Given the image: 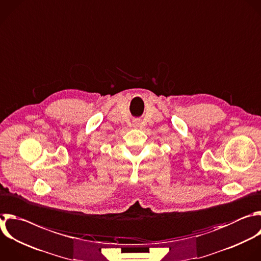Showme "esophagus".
I'll return each instance as SVG.
<instances>
[{
	"instance_id": "34e87169",
	"label": "esophagus",
	"mask_w": 261,
	"mask_h": 261,
	"mask_svg": "<svg viewBox=\"0 0 261 261\" xmlns=\"http://www.w3.org/2000/svg\"><path fill=\"white\" fill-rule=\"evenodd\" d=\"M133 126L138 127L139 126V121H133Z\"/></svg>"
}]
</instances>
